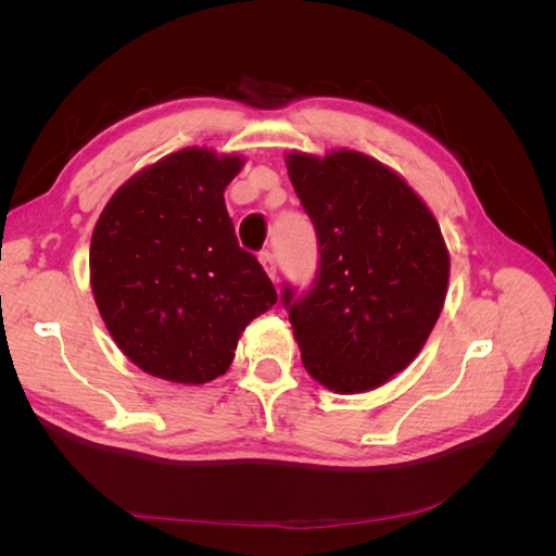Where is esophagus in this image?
Segmentation results:
<instances>
[{
    "instance_id": "obj_1",
    "label": "esophagus",
    "mask_w": 556,
    "mask_h": 556,
    "mask_svg": "<svg viewBox=\"0 0 556 556\" xmlns=\"http://www.w3.org/2000/svg\"><path fill=\"white\" fill-rule=\"evenodd\" d=\"M260 264L264 266V271H266V276L271 278V280H276V257H274V252H268V250H264V252H260Z\"/></svg>"
}]
</instances>
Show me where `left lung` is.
<instances>
[{
	"label": "left lung",
	"mask_w": 556,
	"mask_h": 556,
	"mask_svg": "<svg viewBox=\"0 0 556 556\" xmlns=\"http://www.w3.org/2000/svg\"><path fill=\"white\" fill-rule=\"evenodd\" d=\"M317 231L315 288L282 290L306 371L336 394L371 392L425 348L450 280L429 206L390 166L357 150L285 157Z\"/></svg>",
	"instance_id": "left-lung-1"
}]
</instances>
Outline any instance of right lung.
Returning <instances> with one entry per match:
<instances>
[{"label": "right lung", "mask_w": 556, "mask_h": 556, "mask_svg": "<svg viewBox=\"0 0 556 556\" xmlns=\"http://www.w3.org/2000/svg\"><path fill=\"white\" fill-rule=\"evenodd\" d=\"M245 160L182 148L113 192L90 241L94 304L115 345L148 376H223L241 331L278 294L239 248L225 188Z\"/></svg>", "instance_id": "obj_1"}]
</instances>
